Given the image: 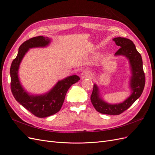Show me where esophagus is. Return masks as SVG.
Wrapping results in <instances>:
<instances>
[{"instance_id":"obj_1","label":"esophagus","mask_w":155,"mask_h":155,"mask_svg":"<svg viewBox=\"0 0 155 155\" xmlns=\"http://www.w3.org/2000/svg\"><path fill=\"white\" fill-rule=\"evenodd\" d=\"M92 76V72L89 71V70H85L83 71L81 75V78L82 79L84 78H90Z\"/></svg>"}]
</instances>
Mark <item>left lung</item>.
<instances>
[{"instance_id":"obj_1","label":"left lung","mask_w":155,"mask_h":155,"mask_svg":"<svg viewBox=\"0 0 155 155\" xmlns=\"http://www.w3.org/2000/svg\"><path fill=\"white\" fill-rule=\"evenodd\" d=\"M112 40L117 46H120V48L115 53V55H124L129 61L132 73L130 80L131 94L122 103L109 104L100 97L99 88L96 84H94L91 100L95 109L100 113L118 115L129 108L141 96L145 86V78L142 56L136 48L133 42L124 37H116Z\"/></svg>"}]
</instances>
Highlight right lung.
Listing matches in <instances>:
<instances>
[{
  "label": "right lung",
  "instance_id": "right-lung-1",
  "mask_svg": "<svg viewBox=\"0 0 155 155\" xmlns=\"http://www.w3.org/2000/svg\"><path fill=\"white\" fill-rule=\"evenodd\" d=\"M50 41L49 37L38 36L24 42L18 48L17 57L13 59L10 68L13 96L22 107L39 118H46L59 112L68 88L80 79L76 75L68 76L59 81L49 92L41 95H31L22 87L18 76V70L22 58L30 48L45 47L50 44Z\"/></svg>",
  "mask_w": 155,
  "mask_h": 155
}]
</instances>
